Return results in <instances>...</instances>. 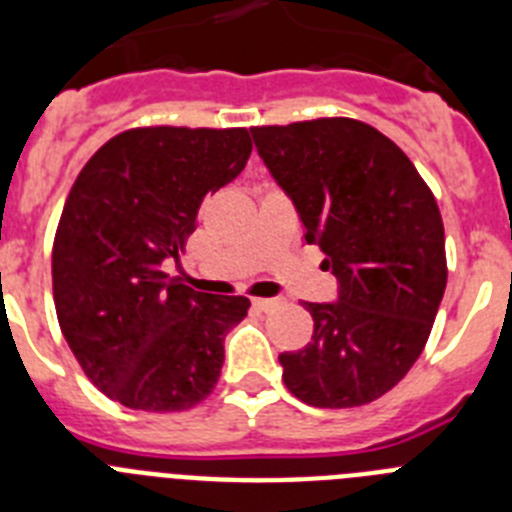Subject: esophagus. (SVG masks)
Here are the masks:
<instances>
[{"instance_id":"esophagus-1","label":"esophagus","mask_w":512,"mask_h":512,"mask_svg":"<svg viewBox=\"0 0 512 512\" xmlns=\"http://www.w3.org/2000/svg\"><path fill=\"white\" fill-rule=\"evenodd\" d=\"M279 305V300H274V297H253V307L261 312H269L274 310V307Z\"/></svg>"}]
</instances>
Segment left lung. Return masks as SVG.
Returning <instances> with one entry per match:
<instances>
[{
	"label": "left lung",
	"instance_id": "obj_1",
	"mask_svg": "<svg viewBox=\"0 0 512 512\" xmlns=\"http://www.w3.org/2000/svg\"><path fill=\"white\" fill-rule=\"evenodd\" d=\"M292 197L305 241L325 253L338 302H305L312 341L279 354L282 379L312 408H359L410 372L446 289L436 197L400 146L354 117L251 128Z\"/></svg>",
	"mask_w": 512,
	"mask_h": 512
}]
</instances>
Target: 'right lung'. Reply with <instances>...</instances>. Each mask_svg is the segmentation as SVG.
Wrapping results in <instances>:
<instances>
[{
	"instance_id": "1",
	"label": "right lung",
	"mask_w": 512,
	"mask_h": 512,
	"mask_svg": "<svg viewBox=\"0 0 512 512\" xmlns=\"http://www.w3.org/2000/svg\"><path fill=\"white\" fill-rule=\"evenodd\" d=\"M251 148L248 128H130L76 176L53 238V302L89 382L125 408L182 413L215 390L251 302L194 292L161 264Z\"/></svg>"
}]
</instances>
